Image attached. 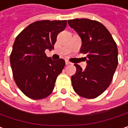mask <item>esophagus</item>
<instances>
[{
	"mask_svg": "<svg viewBox=\"0 0 128 128\" xmlns=\"http://www.w3.org/2000/svg\"><path fill=\"white\" fill-rule=\"evenodd\" d=\"M66 65H70V64H71V62H70L68 60H66Z\"/></svg>",
	"mask_w": 128,
	"mask_h": 128,
	"instance_id": "34e87169",
	"label": "esophagus"
}]
</instances>
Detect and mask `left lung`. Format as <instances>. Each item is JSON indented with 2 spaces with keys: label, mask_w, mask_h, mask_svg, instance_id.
<instances>
[{
  "label": "left lung",
  "mask_w": 128,
  "mask_h": 128,
  "mask_svg": "<svg viewBox=\"0 0 128 128\" xmlns=\"http://www.w3.org/2000/svg\"><path fill=\"white\" fill-rule=\"evenodd\" d=\"M68 25L82 40L80 53L87 55L85 70L75 64L76 72L72 76L74 91L80 96L94 99L110 86L118 65V48L104 25L89 19L68 20Z\"/></svg>",
  "instance_id": "obj_1"
}]
</instances>
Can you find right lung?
<instances>
[{"instance_id":"obj_1","label":"right lung","mask_w":128,"mask_h":128,"mask_svg":"<svg viewBox=\"0 0 128 128\" xmlns=\"http://www.w3.org/2000/svg\"><path fill=\"white\" fill-rule=\"evenodd\" d=\"M66 24V20L36 21L25 28L14 40L10 54L13 77L18 87L30 99H44L54 90L66 62L62 59L52 60L45 51L54 48L58 34Z\"/></svg>"}]
</instances>
